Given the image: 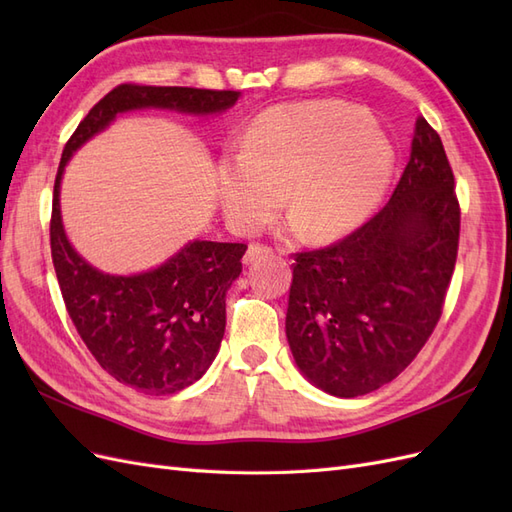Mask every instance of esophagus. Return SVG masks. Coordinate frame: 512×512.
<instances>
[{
    "mask_svg": "<svg viewBox=\"0 0 512 512\" xmlns=\"http://www.w3.org/2000/svg\"><path fill=\"white\" fill-rule=\"evenodd\" d=\"M273 250L269 245H260V243H252L250 247H247V252H245V262H254L256 258H262V256H267V254H271Z\"/></svg>",
    "mask_w": 512,
    "mask_h": 512,
    "instance_id": "esophagus-1",
    "label": "esophagus"
}]
</instances>
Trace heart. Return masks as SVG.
<instances>
[{
  "mask_svg": "<svg viewBox=\"0 0 512 512\" xmlns=\"http://www.w3.org/2000/svg\"><path fill=\"white\" fill-rule=\"evenodd\" d=\"M393 145L361 108L344 102L275 106L247 130L239 158L220 164V200L239 230L267 224L284 203L290 228L329 241L378 205Z\"/></svg>",
  "mask_w": 512,
  "mask_h": 512,
  "instance_id": "heart-1",
  "label": "heart"
}]
</instances>
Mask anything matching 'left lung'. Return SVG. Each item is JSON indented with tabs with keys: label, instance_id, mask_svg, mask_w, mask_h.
<instances>
[{
	"label": "left lung",
	"instance_id": "left-lung-1",
	"mask_svg": "<svg viewBox=\"0 0 512 512\" xmlns=\"http://www.w3.org/2000/svg\"><path fill=\"white\" fill-rule=\"evenodd\" d=\"M459 222L453 168L418 117L389 203L342 241L294 254L286 337L309 382L359 397L414 361L442 316Z\"/></svg>",
	"mask_w": 512,
	"mask_h": 512
}]
</instances>
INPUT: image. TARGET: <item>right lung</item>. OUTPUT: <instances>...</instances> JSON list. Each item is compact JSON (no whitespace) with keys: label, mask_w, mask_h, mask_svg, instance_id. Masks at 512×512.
<instances>
[{"label":"right lung","mask_w":512,"mask_h":512,"mask_svg":"<svg viewBox=\"0 0 512 512\" xmlns=\"http://www.w3.org/2000/svg\"><path fill=\"white\" fill-rule=\"evenodd\" d=\"M239 100V91L123 83L91 108L68 138L55 177L51 256L68 314L94 359L117 382L145 395H173L205 374L226 329V292L237 280L245 243L192 241L158 269L108 275L91 267L61 224L59 183L72 153L119 113L173 108L213 115Z\"/></svg>","instance_id":"right-lung-1"}]
</instances>
